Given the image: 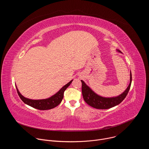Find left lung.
<instances>
[{"label":"left lung","mask_w":149,"mask_h":149,"mask_svg":"<svg viewBox=\"0 0 149 149\" xmlns=\"http://www.w3.org/2000/svg\"><path fill=\"white\" fill-rule=\"evenodd\" d=\"M116 51L122 54L120 50L116 49ZM130 76V84L125 90L120 95L112 97H104L98 95L87 86L86 82L81 80L82 82V93L84 101L92 107L97 109L105 110L115 107L124 100L129 93L132 81L131 71Z\"/></svg>","instance_id":"1"}]
</instances>
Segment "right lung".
I'll return each instance as SVG.
<instances>
[{"instance_id":"obj_1","label":"right lung","mask_w":149,"mask_h":149,"mask_svg":"<svg viewBox=\"0 0 149 149\" xmlns=\"http://www.w3.org/2000/svg\"><path fill=\"white\" fill-rule=\"evenodd\" d=\"M73 79L70 81L64 86L62 87L56 93L51 96V97L46 99L42 100H31L24 97L19 91L17 86H16L17 94L22 100V101L26 104L31 106V107L40 110H47L55 108L58 106L62 101L63 97V93L65 90L70 86Z\"/></svg>"}]
</instances>
